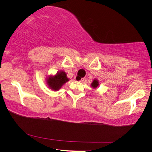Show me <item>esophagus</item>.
Wrapping results in <instances>:
<instances>
[{
	"label": "esophagus",
	"instance_id": "esophagus-1",
	"mask_svg": "<svg viewBox=\"0 0 152 152\" xmlns=\"http://www.w3.org/2000/svg\"><path fill=\"white\" fill-rule=\"evenodd\" d=\"M76 80H78V81L80 82H84V78H82V79H80L79 80H78V77H76Z\"/></svg>",
	"mask_w": 152,
	"mask_h": 152
}]
</instances>
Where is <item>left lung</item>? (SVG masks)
Segmentation results:
<instances>
[{"label":"left lung","instance_id":"obj_1","mask_svg":"<svg viewBox=\"0 0 152 152\" xmlns=\"http://www.w3.org/2000/svg\"><path fill=\"white\" fill-rule=\"evenodd\" d=\"M98 85H99V83H98V81L97 80H93V83L91 84V86L93 87V88H96V87L98 86Z\"/></svg>","mask_w":152,"mask_h":152}]
</instances>
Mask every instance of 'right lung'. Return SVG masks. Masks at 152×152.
Listing matches in <instances>:
<instances>
[{
    "label": "right lung",
    "instance_id": "1",
    "mask_svg": "<svg viewBox=\"0 0 152 152\" xmlns=\"http://www.w3.org/2000/svg\"><path fill=\"white\" fill-rule=\"evenodd\" d=\"M69 79L66 77L65 72H61L58 73L56 75L53 77H49L47 83L50 89L57 91L60 89L62 86Z\"/></svg>",
    "mask_w": 152,
    "mask_h": 152
}]
</instances>
